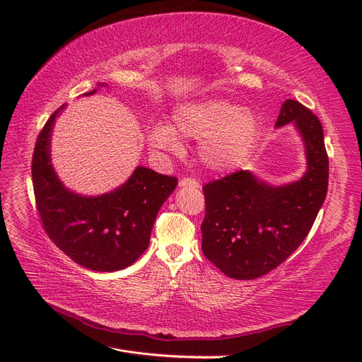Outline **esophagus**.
Masks as SVG:
<instances>
[{
    "label": "esophagus",
    "instance_id": "1",
    "mask_svg": "<svg viewBox=\"0 0 362 362\" xmlns=\"http://www.w3.org/2000/svg\"><path fill=\"white\" fill-rule=\"evenodd\" d=\"M180 187L198 189L199 187V181H196L194 178H182V180H180Z\"/></svg>",
    "mask_w": 362,
    "mask_h": 362
}]
</instances>
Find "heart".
I'll return each instance as SVG.
<instances>
[{
	"instance_id": "b5f03b06",
	"label": "heart",
	"mask_w": 362,
	"mask_h": 362,
	"mask_svg": "<svg viewBox=\"0 0 362 362\" xmlns=\"http://www.w3.org/2000/svg\"><path fill=\"white\" fill-rule=\"evenodd\" d=\"M261 133L259 116L247 107L206 98L185 103L173 113L172 124L149 131L152 148L168 152L181 149L180 137L201 140L199 158L213 172H231L250 156Z\"/></svg>"
}]
</instances>
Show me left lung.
Returning a JSON list of instances; mask_svg holds the SVG:
<instances>
[{
	"instance_id": "left-lung-1",
	"label": "left lung",
	"mask_w": 362,
	"mask_h": 362,
	"mask_svg": "<svg viewBox=\"0 0 362 362\" xmlns=\"http://www.w3.org/2000/svg\"><path fill=\"white\" fill-rule=\"evenodd\" d=\"M290 122L305 144L300 180L275 187L238 170L202 187V252L229 278L255 279L276 269L308 235L325 202L329 160L320 120L299 101L287 100L276 127Z\"/></svg>"
}]
</instances>
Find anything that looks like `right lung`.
<instances>
[{
    "mask_svg": "<svg viewBox=\"0 0 362 362\" xmlns=\"http://www.w3.org/2000/svg\"><path fill=\"white\" fill-rule=\"evenodd\" d=\"M63 107L49 116L39 133L31 163L43 229L76 264L96 272L125 269L146 250L158 210L178 180L139 166L125 184L101 196H81L64 189L49 154L52 125Z\"/></svg>",
    "mask_w": 362,
    "mask_h": 362,
    "instance_id": "1",
    "label": "right lung"
}]
</instances>
